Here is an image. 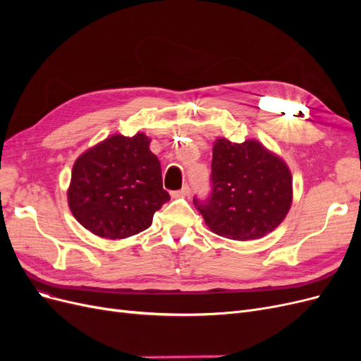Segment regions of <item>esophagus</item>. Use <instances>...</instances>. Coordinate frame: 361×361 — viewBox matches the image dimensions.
<instances>
[{"label": "esophagus", "mask_w": 361, "mask_h": 361, "mask_svg": "<svg viewBox=\"0 0 361 361\" xmlns=\"http://www.w3.org/2000/svg\"><path fill=\"white\" fill-rule=\"evenodd\" d=\"M190 192H191V190H190L188 185H183V187H182L179 191H173V192H171V197H174V199H178V197H187V195H190Z\"/></svg>", "instance_id": "esophagus-1"}]
</instances>
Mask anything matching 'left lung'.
Instances as JSON below:
<instances>
[{
    "label": "left lung",
    "instance_id": "obj_1",
    "mask_svg": "<svg viewBox=\"0 0 361 361\" xmlns=\"http://www.w3.org/2000/svg\"><path fill=\"white\" fill-rule=\"evenodd\" d=\"M212 192L204 203L194 199L204 224L216 235L251 241L285 220L293 197L288 164L260 141L232 143L226 137L212 147Z\"/></svg>",
    "mask_w": 361,
    "mask_h": 361
}]
</instances>
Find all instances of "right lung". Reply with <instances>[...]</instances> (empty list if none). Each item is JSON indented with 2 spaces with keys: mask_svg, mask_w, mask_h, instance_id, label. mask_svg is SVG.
Masks as SVG:
<instances>
[{
  "mask_svg": "<svg viewBox=\"0 0 361 361\" xmlns=\"http://www.w3.org/2000/svg\"><path fill=\"white\" fill-rule=\"evenodd\" d=\"M150 138L113 134L76 158L68 204L82 227L105 239H125L150 227L170 200Z\"/></svg>",
  "mask_w": 361,
  "mask_h": 361,
  "instance_id": "1",
  "label": "right lung"
}]
</instances>
